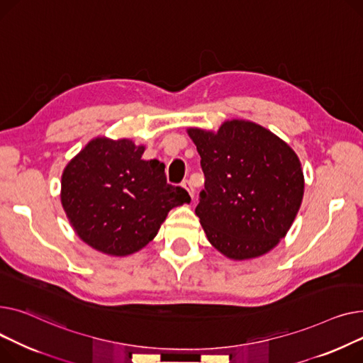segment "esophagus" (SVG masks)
Instances as JSON below:
<instances>
[{"label": "esophagus", "mask_w": 363, "mask_h": 363, "mask_svg": "<svg viewBox=\"0 0 363 363\" xmlns=\"http://www.w3.org/2000/svg\"><path fill=\"white\" fill-rule=\"evenodd\" d=\"M183 187L189 191V195H190V198L194 199V195H195V189H194V186H191V183L189 182V180H184L183 182Z\"/></svg>", "instance_id": "esophagus-1"}]
</instances>
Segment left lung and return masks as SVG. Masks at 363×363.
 <instances>
[{
  "label": "left lung",
  "instance_id": "1",
  "mask_svg": "<svg viewBox=\"0 0 363 363\" xmlns=\"http://www.w3.org/2000/svg\"><path fill=\"white\" fill-rule=\"evenodd\" d=\"M205 189L195 209L209 243L230 259L261 257L286 236L303 199L293 149L265 127L225 121L217 133L189 129Z\"/></svg>",
  "mask_w": 363,
  "mask_h": 363
}]
</instances>
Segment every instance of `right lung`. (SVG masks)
Returning a JSON list of instances; mask_svg holds the SVG:
<instances>
[{"instance_id":"add662e5","label":"right lung","mask_w":363,"mask_h":363,"mask_svg":"<svg viewBox=\"0 0 363 363\" xmlns=\"http://www.w3.org/2000/svg\"><path fill=\"white\" fill-rule=\"evenodd\" d=\"M129 139L91 140L64 168L61 203L77 236L94 249L125 257L151 242L169 209L190 202L167 183L165 165L143 160Z\"/></svg>"}]
</instances>
